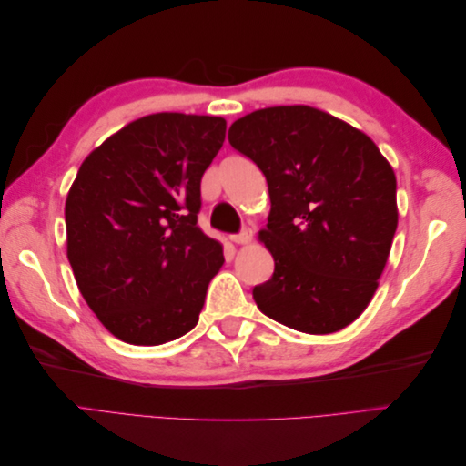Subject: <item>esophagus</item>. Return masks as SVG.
Masks as SVG:
<instances>
[{
  "label": "esophagus",
  "instance_id": "obj_1",
  "mask_svg": "<svg viewBox=\"0 0 466 466\" xmlns=\"http://www.w3.org/2000/svg\"><path fill=\"white\" fill-rule=\"evenodd\" d=\"M229 238H231V241H233L235 245H247V243H250L252 231H250V229H243L241 233H235V235H231Z\"/></svg>",
  "mask_w": 466,
  "mask_h": 466
}]
</instances>
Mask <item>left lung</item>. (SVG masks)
Returning a JSON list of instances; mask_svg holds the SVG:
<instances>
[{
  "mask_svg": "<svg viewBox=\"0 0 466 466\" xmlns=\"http://www.w3.org/2000/svg\"><path fill=\"white\" fill-rule=\"evenodd\" d=\"M229 144L266 177L272 209L260 241L274 274L252 289L260 311L330 334L370 305L397 231V178L363 132L313 106L238 118Z\"/></svg>",
  "mask_w": 466,
  "mask_h": 466,
  "instance_id": "8db88e82",
  "label": "left lung"
}]
</instances>
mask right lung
<instances>
[{
	"label": "right lung",
	"mask_w": 466,
	"mask_h": 466,
	"mask_svg": "<svg viewBox=\"0 0 466 466\" xmlns=\"http://www.w3.org/2000/svg\"><path fill=\"white\" fill-rule=\"evenodd\" d=\"M225 130L219 116L159 112L79 167L66 200L67 260L83 299L122 342L159 346L198 322L225 262L198 228L202 175Z\"/></svg>",
	"instance_id": "obj_1"
}]
</instances>
